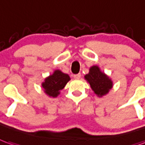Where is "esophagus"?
<instances>
[{"label":"esophagus","instance_id":"esophagus-1","mask_svg":"<svg viewBox=\"0 0 145 145\" xmlns=\"http://www.w3.org/2000/svg\"><path fill=\"white\" fill-rule=\"evenodd\" d=\"M80 78H81V74H77L74 75V79H79Z\"/></svg>","mask_w":145,"mask_h":145}]
</instances>
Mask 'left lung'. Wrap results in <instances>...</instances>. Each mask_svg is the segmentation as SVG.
Masks as SVG:
<instances>
[{
    "label": "left lung",
    "mask_w": 145,
    "mask_h": 145,
    "mask_svg": "<svg viewBox=\"0 0 145 145\" xmlns=\"http://www.w3.org/2000/svg\"><path fill=\"white\" fill-rule=\"evenodd\" d=\"M85 79L89 83L94 93L99 97L107 95L113 87L112 80L97 65L90 67L89 73L85 75Z\"/></svg>",
    "instance_id": "left-lung-1"
}]
</instances>
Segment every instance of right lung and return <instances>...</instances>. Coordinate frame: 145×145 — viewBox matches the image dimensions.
Returning a JSON list of instances; mask_svg holds the SVG:
<instances>
[{
    "mask_svg": "<svg viewBox=\"0 0 145 145\" xmlns=\"http://www.w3.org/2000/svg\"><path fill=\"white\" fill-rule=\"evenodd\" d=\"M70 80L71 78L67 74L59 70H56L51 75L44 78V82L41 83V86L47 96L55 98L59 95L60 90L65 87Z\"/></svg>",
    "mask_w": 145,
    "mask_h": 145,
    "instance_id": "1",
    "label": "right lung"
}]
</instances>
